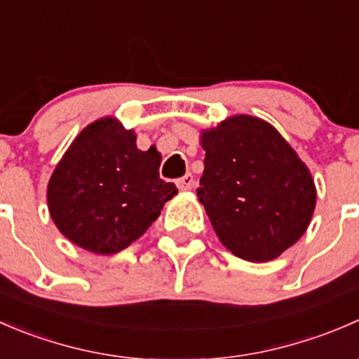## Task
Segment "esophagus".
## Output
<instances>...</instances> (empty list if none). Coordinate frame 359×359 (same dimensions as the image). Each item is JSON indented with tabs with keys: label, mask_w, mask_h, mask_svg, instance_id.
<instances>
[{
	"label": "esophagus",
	"mask_w": 359,
	"mask_h": 359,
	"mask_svg": "<svg viewBox=\"0 0 359 359\" xmlns=\"http://www.w3.org/2000/svg\"><path fill=\"white\" fill-rule=\"evenodd\" d=\"M194 186V177L193 173H186L184 177H180L179 180H177V187H179L180 191H191Z\"/></svg>",
	"instance_id": "esophagus-1"
}]
</instances>
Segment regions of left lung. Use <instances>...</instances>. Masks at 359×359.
<instances>
[{"label": "left lung", "instance_id": "8db88e82", "mask_svg": "<svg viewBox=\"0 0 359 359\" xmlns=\"http://www.w3.org/2000/svg\"><path fill=\"white\" fill-rule=\"evenodd\" d=\"M205 170L196 189L217 236L250 262L290 248L316 206L307 166L274 126L233 116L201 135Z\"/></svg>", "mask_w": 359, "mask_h": 359}]
</instances>
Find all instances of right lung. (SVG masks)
Wrapping results in <instances>:
<instances>
[{
    "instance_id": "1",
    "label": "right lung",
    "mask_w": 359,
    "mask_h": 359,
    "mask_svg": "<svg viewBox=\"0 0 359 359\" xmlns=\"http://www.w3.org/2000/svg\"><path fill=\"white\" fill-rule=\"evenodd\" d=\"M154 147L139 151L133 130L114 118L86 126L48 184V208L60 233L100 255L121 252L142 236L177 194L159 177Z\"/></svg>"
}]
</instances>
